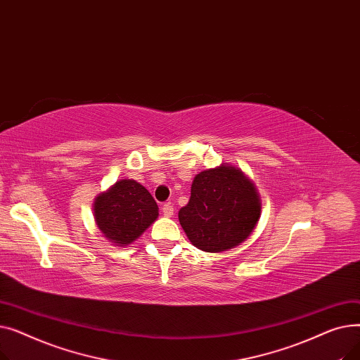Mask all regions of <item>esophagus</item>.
Here are the masks:
<instances>
[{"instance_id": "obj_1", "label": "esophagus", "mask_w": 360, "mask_h": 360, "mask_svg": "<svg viewBox=\"0 0 360 360\" xmlns=\"http://www.w3.org/2000/svg\"><path fill=\"white\" fill-rule=\"evenodd\" d=\"M162 213L166 217H172L174 216V204L172 202H165L162 205Z\"/></svg>"}]
</instances>
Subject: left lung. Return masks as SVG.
Masks as SVG:
<instances>
[{
	"label": "left lung",
	"instance_id": "left-lung-1",
	"mask_svg": "<svg viewBox=\"0 0 360 360\" xmlns=\"http://www.w3.org/2000/svg\"><path fill=\"white\" fill-rule=\"evenodd\" d=\"M259 212L261 204L252 182L240 170L221 165L194 178L190 201L178 217L197 248L221 252L251 235Z\"/></svg>",
	"mask_w": 360,
	"mask_h": 360
}]
</instances>
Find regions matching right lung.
Segmentation results:
<instances>
[{
    "mask_svg": "<svg viewBox=\"0 0 360 360\" xmlns=\"http://www.w3.org/2000/svg\"><path fill=\"white\" fill-rule=\"evenodd\" d=\"M159 216L158 204L146 188L132 179H122L94 201V220L113 243L136 240Z\"/></svg>",
    "mask_w": 360,
    "mask_h": 360,
    "instance_id": "1",
    "label": "right lung"
}]
</instances>
